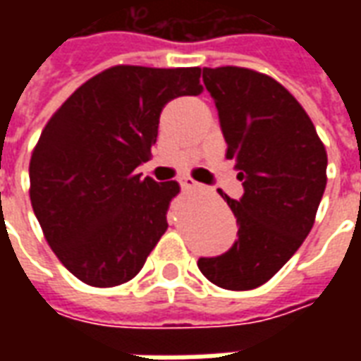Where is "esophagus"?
I'll return each mask as SVG.
<instances>
[{
	"label": "esophagus",
	"instance_id": "34e87169",
	"mask_svg": "<svg viewBox=\"0 0 361 361\" xmlns=\"http://www.w3.org/2000/svg\"><path fill=\"white\" fill-rule=\"evenodd\" d=\"M180 185L183 189H195V188H201V183H197L195 180H191V178H181L180 180Z\"/></svg>",
	"mask_w": 361,
	"mask_h": 361
}]
</instances>
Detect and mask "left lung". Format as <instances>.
<instances>
[{"label":"left lung","instance_id":"left-lung-1","mask_svg":"<svg viewBox=\"0 0 361 361\" xmlns=\"http://www.w3.org/2000/svg\"><path fill=\"white\" fill-rule=\"evenodd\" d=\"M220 129L243 185L226 199L238 240L199 271L226 290H253L286 265L315 222L326 185V152L300 102L272 77L245 67H203Z\"/></svg>","mask_w":361,"mask_h":361}]
</instances>
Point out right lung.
<instances>
[{"label": "right lung", "instance_id": "right-lung-1", "mask_svg": "<svg viewBox=\"0 0 361 361\" xmlns=\"http://www.w3.org/2000/svg\"><path fill=\"white\" fill-rule=\"evenodd\" d=\"M201 69L116 66L89 79L44 127L30 158V203L51 251L96 288L131 280L168 228L176 181L135 173L160 111L201 94Z\"/></svg>", "mask_w": 361, "mask_h": 361}]
</instances>
